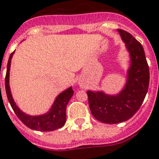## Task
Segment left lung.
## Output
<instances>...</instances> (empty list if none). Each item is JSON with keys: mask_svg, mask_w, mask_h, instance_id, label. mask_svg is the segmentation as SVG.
<instances>
[{"mask_svg": "<svg viewBox=\"0 0 159 159\" xmlns=\"http://www.w3.org/2000/svg\"><path fill=\"white\" fill-rule=\"evenodd\" d=\"M118 31L131 56L126 86L117 95L87 91L92 115L99 121L107 124H116L132 118L142 105L149 87V66L143 46L132 34L124 30Z\"/></svg>", "mask_w": 159, "mask_h": 159, "instance_id": "obj_1", "label": "left lung"}]
</instances>
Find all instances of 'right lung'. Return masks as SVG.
<instances>
[{"label": "right lung", "mask_w": 159, "mask_h": 159, "mask_svg": "<svg viewBox=\"0 0 159 159\" xmlns=\"http://www.w3.org/2000/svg\"><path fill=\"white\" fill-rule=\"evenodd\" d=\"M13 54L14 52L11 53L8 62H7L6 77H5V88H6V93L8 102L18 118L27 127H29L31 129L41 131V132L54 131V130L63 127L66 121V106L74 94V90L72 89V88H69L68 89L62 92L60 95L57 97L51 110L47 114L39 115V116H30V115L24 114L18 108L16 104L14 103L12 95H11V91H10L9 70L10 63H11Z\"/></svg>", "instance_id": "add662e5"}]
</instances>
